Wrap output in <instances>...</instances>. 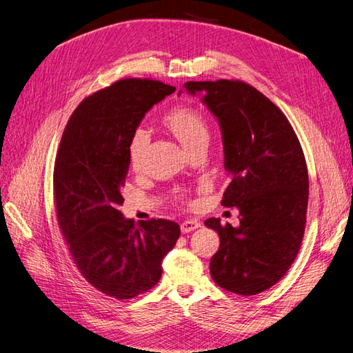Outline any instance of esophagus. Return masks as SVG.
Instances as JSON below:
<instances>
[{
	"mask_svg": "<svg viewBox=\"0 0 353 353\" xmlns=\"http://www.w3.org/2000/svg\"><path fill=\"white\" fill-rule=\"evenodd\" d=\"M200 225H201V223L196 219H185V221L181 222V231L187 234V232H191V231L200 228Z\"/></svg>",
	"mask_w": 353,
	"mask_h": 353,
	"instance_id": "esophagus-1",
	"label": "esophagus"
}]
</instances>
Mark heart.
<instances>
[{
  "label": "heart",
  "mask_w": 353,
  "mask_h": 353,
  "mask_svg": "<svg viewBox=\"0 0 353 353\" xmlns=\"http://www.w3.org/2000/svg\"><path fill=\"white\" fill-rule=\"evenodd\" d=\"M165 122L185 150L200 143L209 141V126L205 116L199 110L188 108V105H178V108L170 110L165 117ZM147 143V131L143 130V128H138V130L134 131L130 145H128V153H130L132 166H137L138 162H140Z\"/></svg>",
  "instance_id": "b5f03b06"
}]
</instances>
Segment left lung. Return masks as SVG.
I'll return each mask as SVG.
<instances>
[{"label": "left lung", "instance_id": "1", "mask_svg": "<svg viewBox=\"0 0 353 353\" xmlns=\"http://www.w3.org/2000/svg\"><path fill=\"white\" fill-rule=\"evenodd\" d=\"M216 117L230 184L221 205L240 210V225L205 221L219 234L210 275L219 287L253 296L279 283L301 249L309 178L290 122L262 92L241 81L185 82Z\"/></svg>", "mask_w": 353, "mask_h": 353}]
</instances>
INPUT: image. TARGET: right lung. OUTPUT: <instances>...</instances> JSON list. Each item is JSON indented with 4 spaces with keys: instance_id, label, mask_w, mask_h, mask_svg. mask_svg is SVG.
Instances as JSON below:
<instances>
[{
    "instance_id": "add662e5",
    "label": "right lung",
    "mask_w": 353,
    "mask_h": 353,
    "mask_svg": "<svg viewBox=\"0 0 353 353\" xmlns=\"http://www.w3.org/2000/svg\"><path fill=\"white\" fill-rule=\"evenodd\" d=\"M174 91L159 81L121 79L85 99L61 135L52 179L59 227L83 279L119 301L159 283L162 261L181 234L174 221L135 225L119 210L131 137Z\"/></svg>"
}]
</instances>
